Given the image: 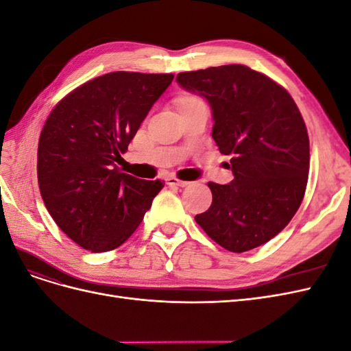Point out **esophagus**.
<instances>
[{"label":"esophagus","mask_w":351,"mask_h":351,"mask_svg":"<svg viewBox=\"0 0 351 351\" xmlns=\"http://www.w3.org/2000/svg\"><path fill=\"white\" fill-rule=\"evenodd\" d=\"M167 184L168 186H178V187H186L189 183L183 182V180H178L176 177H168L167 178Z\"/></svg>","instance_id":"obj_1"}]
</instances>
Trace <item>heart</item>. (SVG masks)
I'll return each instance as SVG.
<instances>
[{"mask_svg":"<svg viewBox=\"0 0 351 351\" xmlns=\"http://www.w3.org/2000/svg\"><path fill=\"white\" fill-rule=\"evenodd\" d=\"M199 102H202V101L197 97H182L177 101V105H178V110H182V108L190 107V105H195Z\"/></svg>","mask_w":351,"mask_h":351,"instance_id":"b5f03b06","label":"heart"}]
</instances>
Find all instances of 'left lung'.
I'll use <instances>...</instances> for the list:
<instances>
[{
	"label": "left lung",
	"instance_id": "1",
	"mask_svg": "<svg viewBox=\"0 0 351 351\" xmlns=\"http://www.w3.org/2000/svg\"><path fill=\"white\" fill-rule=\"evenodd\" d=\"M212 110V137L234 180L208 183L212 205L195 217L224 249L241 253L278 234L299 209L309 173V136L290 93L241 64L177 74Z\"/></svg>",
	"mask_w": 351,
	"mask_h": 351
}]
</instances>
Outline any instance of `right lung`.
<instances>
[{
  "label": "right lung",
  "instance_id": "obj_1",
  "mask_svg": "<svg viewBox=\"0 0 351 351\" xmlns=\"http://www.w3.org/2000/svg\"><path fill=\"white\" fill-rule=\"evenodd\" d=\"M174 74L114 71L89 80L51 111L38 146L40 196L62 232L93 253L139 227L161 180L121 173V159Z\"/></svg>",
  "mask_w": 351,
  "mask_h": 351
}]
</instances>
